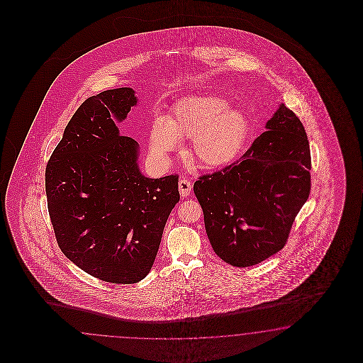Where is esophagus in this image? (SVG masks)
Masks as SVG:
<instances>
[{
	"label": "esophagus",
	"mask_w": 363,
	"mask_h": 363,
	"mask_svg": "<svg viewBox=\"0 0 363 363\" xmlns=\"http://www.w3.org/2000/svg\"><path fill=\"white\" fill-rule=\"evenodd\" d=\"M178 187H179V194H181L182 197H187V196H190V193H191L193 185H191V182H190L189 179H186V178H181L179 182H178Z\"/></svg>",
	"instance_id": "34e87169"
}]
</instances>
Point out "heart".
<instances>
[{
    "instance_id": "1",
    "label": "heart",
    "mask_w": 363,
    "mask_h": 363,
    "mask_svg": "<svg viewBox=\"0 0 363 363\" xmlns=\"http://www.w3.org/2000/svg\"><path fill=\"white\" fill-rule=\"evenodd\" d=\"M250 121L240 109L228 108V101L214 96H189L179 99L169 117L157 116L149 130V149L157 158H165L191 141V157L198 165L217 169L231 164L246 143Z\"/></svg>"
}]
</instances>
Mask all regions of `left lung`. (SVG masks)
Here are the masks:
<instances>
[{
    "mask_svg": "<svg viewBox=\"0 0 363 363\" xmlns=\"http://www.w3.org/2000/svg\"><path fill=\"white\" fill-rule=\"evenodd\" d=\"M250 149L194 182L213 250L237 267L259 264L287 242L311 189L302 122L281 104Z\"/></svg>",
    "mask_w": 363,
    "mask_h": 363,
    "instance_id": "left-lung-1",
    "label": "left lung"
}]
</instances>
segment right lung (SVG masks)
<instances>
[{
    "instance_id": "1",
    "label": "right lung",
    "mask_w": 363,
    "mask_h": 363,
    "mask_svg": "<svg viewBox=\"0 0 363 363\" xmlns=\"http://www.w3.org/2000/svg\"><path fill=\"white\" fill-rule=\"evenodd\" d=\"M135 104L130 88L84 101L45 170L48 210L61 252L85 273L121 285L149 274L179 201L178 174L143 176L138 143L116 126Z\"/></svg>"
}]
</instances>
